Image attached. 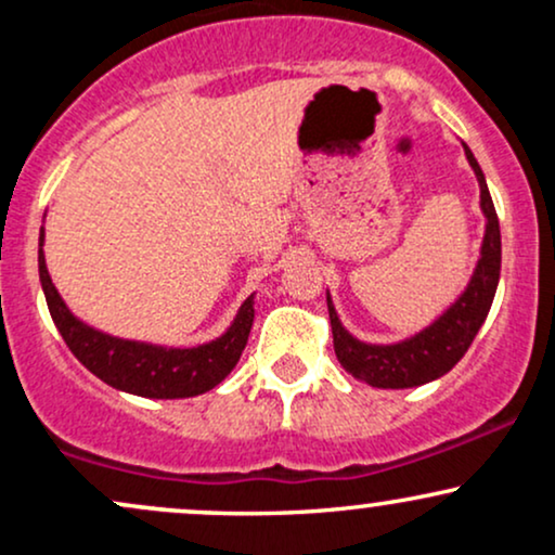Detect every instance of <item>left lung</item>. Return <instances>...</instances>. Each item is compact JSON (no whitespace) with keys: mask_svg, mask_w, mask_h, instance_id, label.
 Instances as JSON below:
<instances>
[{"mask_svg":"<svg viewBox=\"0 0 555 555\" xmlns=\"http://www.w3.org/2000/svg\"><path fill=\"white\" fill-rule=\"evenodd\" d=\"M462 145L464 156H467L469 167L477 177V184H480V211L486 216L480 258H477L473 276H469L462 295L430 326L417 331L415 336H406V339L393 344H371L344 328L326 292L334 352L344 371L352 373L362 384L375 388H415L430 384V380L449 373L464 358L477 331L486 323L501 276V229L493 197L488 193L486 175H482L480 164H477L473 151L467 149V143Z\"/></svg>","mask_w":555,"mask_h":555,"instance_id":"8db88e82","label":"left lung"}]
</instances>
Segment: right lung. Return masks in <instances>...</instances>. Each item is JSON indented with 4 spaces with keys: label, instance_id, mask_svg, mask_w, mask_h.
<instances>
[{
    "label": "right lung",
    "instance_id": "obj_1",
    "mask_svg": "<svg viewBox=\"0 0 555 555\" xmlns=\"http://www.w3.org/2000/svg\"><path fill=\"white\" fill-rule=\"evenodd\" d=\"M38 276L49 313L69 352L104 384L145 399H188L219 386L237 365L256 318V295H250L224 334L197 347H162L104 334L73 315L56 292L43 258V227L38 237Z\"/></svg>",
    "mask_w": 555,
    "mask_h": 555
}]
</instances>
